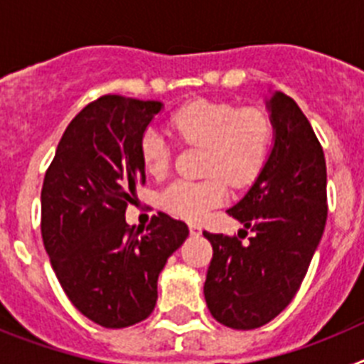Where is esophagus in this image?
<instances>
[{
	"instance_id": "1",
	"label": "esophagus",
	"mask_w": 364,
	"mask_h": 364,
	"mask_svg": "<svg viewBox=\"0 0 364 364\" xmlns=\"http://www.w3.org/2000/svg\"><path fill=\"white\" fill-rule=\"evenodd\" d=\"M189 233L193 235V237H197V235H200L202 233V228L198 226V224H189Z\"/></svg>"
}]
</instances>
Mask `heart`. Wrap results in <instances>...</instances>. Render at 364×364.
Listing matches in <instances>:
<instances>
[{
  "instance_id": "1",
  "label": "heart",
  "mask_w": 364,
  "mask_h": 364,
  "mask_svg": "<svg viewBox=\"0 0 364 364\" xmlns=\"http://www.w3.org/2000/svg\"><path fill=\"white\" fill-rule=\"evenodd\" d=\"M171 129L182 144L204 146V173L198 182L176 180L162 193L160 202L169 213L186 220H200L226 202L228 180L233 186L252 184L259 176L272 142V125L264 112L233 104L195 100L173 112ZM140 159L151 176L166 175L171 166V144L162 133L144 131Z\"/></svg>"
}]
</instances>
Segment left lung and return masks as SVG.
I'll list each match as a JSON object with an SVG mask.
<instances>
[{"label":"left lung","instance_id":"8db88e82","mask_svg":"<svg viewBox=\"0 0 364 364\" xmlns=\"http://www.w3.org/2000/svg\"><path fill=\"white\" fill-rule=\"evenodd\" d=\"M266 107L275 131L272 153L255 184L228 210L244 230L239 237L204 231L213 246L205 304L233 330L262 326L290 304L328 215L326 162L310 122L284 92H273Z\"/></svg>","mask_w":364,"mask_h":364}]
</instances>
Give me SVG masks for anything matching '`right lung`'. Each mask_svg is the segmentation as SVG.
Returning <instances> with one entry per match:
<instances>
[{
    "mask_svg": "<svg viewBox=\"0 0 364 364\" xmlns=\"http://www.w3.org/2000/svg\"><path fill=\"white\" fill-rule=\"evenodd\" d=\"M162 104L105 95L67 125L41 188V237L69 301L87 319L125 328L154 310L160 272L188 239L159 213L146 231L125 210L146 182L140 136Z\"/></svg>",
    "mask_w": 364,
    "mask_h": 364,
    "instance_id": "right-lung-1",
    "label": "right lung"
}]
</instances>
